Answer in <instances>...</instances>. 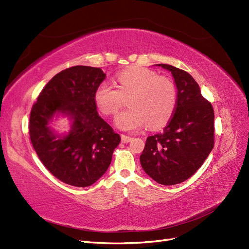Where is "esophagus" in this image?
Masks as SVG:
<instances>
[{
	"mask_svg": "<svg viewBox=\"0 0 249 249\" xmlns=\"http://www.w3.org/2000/svg\"><path fill=\"white\" fill-rule=\"evenodd\" d=\"M132 139H133L132 137L122 134V142H123V143H128V142H130Z\"/></svg>",
	"mask_w": 249,
	"mask_h": 249,
	"instance_id": "esophagus-1",
	"label": "esophagus"
}]
</instances>
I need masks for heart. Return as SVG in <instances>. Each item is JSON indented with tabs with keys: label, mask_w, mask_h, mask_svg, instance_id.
<instances>
[{
	"label": "heart",
	"mask_w": 249,
	"mask_h": 249,
	"mask_svg": "<svg viewBox=\"0 0 249 249\" xmlns=\"http://www.w3.org/2000/svg\"><path fill=\"white\" fill-rule=\"evenodd\" d=\"M116 87L102 82L95 90V103L101 112L114 115L125 103L130 106L122 111L115 124L124 131H135L147 125L153 130L166 125L177 105L174 82L159 76L152 70L132 67L116 75Z\"/></svg>",
	"instance_id": "obj_1"
}]
</instances>
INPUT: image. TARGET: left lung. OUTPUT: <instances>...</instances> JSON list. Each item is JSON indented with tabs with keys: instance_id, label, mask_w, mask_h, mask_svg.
Listing matches in <instances>:
<instances>
[{
	"instance_id": "left-lung-1",
	"label": "left lung",
	"mask_w": 249,
	"mask_h": 249,
	"mask_svg": "<svg viewBox=\"0 0 249 249\" xmlns=\"http://www.w3.org/2000/svg\"><path fill=\"white\" fill-rule=\"evenodd\" d=\"M157 66L172 74L177 105L164 132L146 139L140 162L154 181L173 185L193 176L213 149L214 111L187 72L167 64Z\"/></svg>"
}]
</instances>
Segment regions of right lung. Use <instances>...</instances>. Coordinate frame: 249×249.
<instances>
[{"instance_id": "right-lung-1", "label": "right lung", "mask_w": 249, "mask_h": 249, "mask_svg": "<svg viewBox=\"0 0 249 249\" xmlns=\"http://www.w3.org/2000/svg\"><path fill=\"white\" fill-rule=\"evenodd\" d=\"M105 77L101 68H68L51 78L33 105L29 124L33 147L49 172L67 184L95 183L121 142V136L98 114L93 99ZM59 115L71 121L67 134H56L49 125Z\"/></svg>"}]
</instances>
